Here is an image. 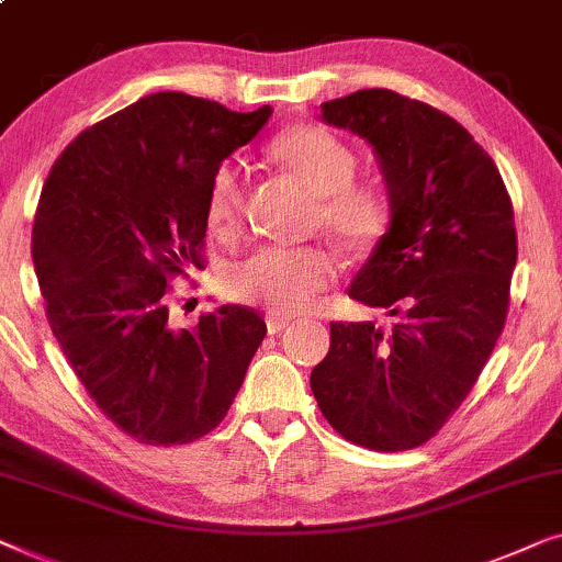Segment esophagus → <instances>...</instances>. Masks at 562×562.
Instances as JSON below:
<instances>
[{
    "label": "esophagus",
    "instance_id": "esophagus-1",
    "mask_svg": "<svg viewBox=\"0 0 562 562\" xmlns=\"http://www.w3.org/2000/svg\"><path fill=\"white\" fill-rule=\"evenodd\" d=\"M289 317H279V314H266V327H268V335H279L281 329L289 327Z\"/></svg>",
    "mask_w": 562,
    "mask_h": 562
}]
</instances>
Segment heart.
<instances>
[{"label": "heart", "instance_id": "1", "mask_svg": "<svg viewBox=\"0 0 562 562\" xmlns=\"http://www.w3.org/2000/svg\"><path fill=\"white\" fill-rule=\"evenodd\" d=\"M271 158L317 196V220L342 250L363 252L386 235L391 202L375 183L352 181L356 153L322 125H294L273 137ZM243 212V183L233 164H222L206 189V225L235 233ZM335 279V263L322 248H258L225 273L229 299L268 314L291 317L310 310Z\"/></svg>", "mask_w": 562, "mask_h": 562}]
</instances>
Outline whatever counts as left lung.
Listing matches in <instances>:
<instances>
[{"label": "left lung", "mask_w": 562, "mask_h": 562, "mask_svg": "<svg viewBox=\"0 0 562 562\" xmlns=\"http://www.w3.org/2000/svg\"><path fill=\"white\" fill-rule=\"evenodd\" d=\"M322 122L371 143L391 225L348 294L398 322H333L312 371L345 440L396 452L425 445L471 394L502 335L517 229L502 173L448 114L391 89L322 104Z\"/></svg>", "instance_id": "1"}]
</instances>
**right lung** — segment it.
<instances>
[{
  "instance_id": "1",
  "label": "right lung",
  "mask_w": 562,
  "mask_h": 562,
  "mask_svg": "<svg viewBox=\"0 0 562 562\" xmlns=\"http://www.w3.org/2000/svg\"><path fill=\"white\" fill-rule=\"evenodd\" d=\"M271 112L158 91L83 130L45 181L33 225L45 314L89 396L137 442L212 432L263 342V317L237 304L173 327L168 281L202 268L212 173Z\"/></svg>"
}]
</instances>
